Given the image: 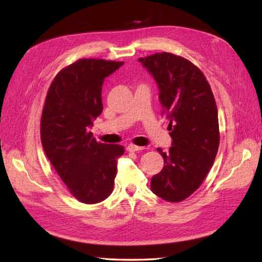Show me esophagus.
<instances>
[{
	"label": "esophagus",
	"instance_id": "obj_1",
	"mask_svg": "<svg viewBox=\"0 0 262 262\" xmlns=\"http://www.w3.org/2000/svg\"><path fill=\"white\" fill-rule=\"evenodd\" d=\"M143 149H144L143 147H137V145H134V144H129L127 147V150H128V151H130V152L141 151V150H143Z\"/></svg>",
	"mask_w": 262,
	"mask_h": 262
}]
</instances>
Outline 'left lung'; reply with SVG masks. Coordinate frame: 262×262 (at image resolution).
<instances>
[{
	"instance_id": "left-lung-1",
	"label": "left lung",
	"mask_w": 262,
	"mask_h": 262,
	"mask_svg": "<svg viewBox=\"0 0 262 262\" xmlns=\"http://www.w3.org/2000/svg\"><path fill=\"white\" fill-rule=\"evenodd\" d=\"M139 61L157 83L172 139L167 152L157 149L164 166L151 178V190L165 201H183L200 187L219 150L214 95L201 70L184 57L164 52Z\"/></svg>"
}]
</instances>
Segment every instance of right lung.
Returning <instances> with one entry per match:
<instances>
[{"instance_id": "obj_1", "label": "right lung", "mask_w": 262, "mask_h": 262, "mask_svg": "<svg viewBox=\"0 0 262 262\" xmlns=\"http://www.w3.org/2000/svg\"><path fill=\"white\" fill-rule=\"evenodd\" d=\"M123 62L81 59L62 69L47 92L41 143L57 174L78 201L88 205L112 193L122 145L98 143L89 128L103 112L105 78Z\"/></svg>"}]
</instances>
